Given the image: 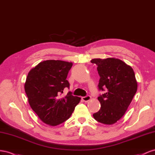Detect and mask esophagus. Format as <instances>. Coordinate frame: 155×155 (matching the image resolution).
Returning a JSON list of instances; mask_svg holds the SVG:
<instances>
[{
  "label": "esophagus",
  "mask_w": 155,
  "mask_h": 155,
  "mask_svg": "<svg viewBox=\"0 0 155 155\" xmlns=\"http://www.w3.org/2000/svg\"><path fill=\"white\" fill-rule=\"evenodd\" d=\"M91 99V96L90 95H86L85 97H82V100L84 102H87L88 101H90Z\"/></svg>",
  "instance_id": "34e87169"
}]
</instances>
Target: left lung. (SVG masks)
<instances>
[{"mask_svg": "<svg viewBox=\"0 0 155 155\" xmlns=\"http://www.w3.org/2000/svg\"><path fill=\"white\" fill-rule=\"evenodd\" d=\"M91 62L97 65L99 90H106L98 97L101 108L93 116L99 123L112 125L123 116L136 93L134 72L130 66L116 58H94Z\"/></svg>", "mask_w": 155, "mask_h": 155, "instance_id": "left-lung-1", "label": "left lung"}]
</instances>
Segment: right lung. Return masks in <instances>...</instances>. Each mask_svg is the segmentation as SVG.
I'll list each match as a JSON object with an SVG mask.
<instances>
[{
    "label": "right lung",
    "mask_w": 155,
    "mask_h": 155,
    "mask_svg": "<svg viewBox=\"0 0 155 155\" xmlns=\"http://www.w3.org/2000/svg\"><path fill=\"white\" fill-rule=\"evenodd\" d=\"M72 65L61 60L43 61L31 69L26 77L25 90L30 107L47 125L56 126L65 121L81 99L71 91L60 97L65 87L69 88L66 78Z\"/></svg>",
    "instance_id": "right-lung-1"
}]
</instances>
